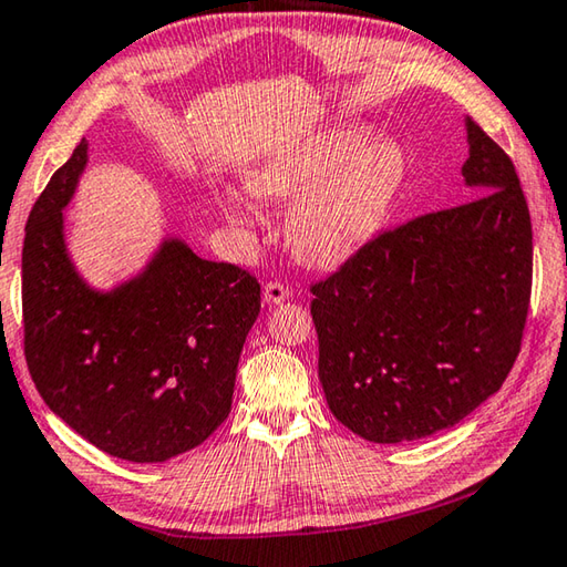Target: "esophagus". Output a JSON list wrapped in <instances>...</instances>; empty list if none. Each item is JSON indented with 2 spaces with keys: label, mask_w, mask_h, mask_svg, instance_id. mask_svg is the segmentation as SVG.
<instances>
[{
  "label": "esophagus",
  "mask_w": 567,
  "mask_h": 567,
  "mask_svg": "<svg viewBox=\"0 0 567 567\" xmlns=\"http://www.w3.org/2000/svg\"><path fill=\"white\" fill-rule=\"evenodd\" d=\"M289 296H291L289 286H284L281 281H268L264 286V301L268 306H271V303H284L286 299H289Z\"/></svg>",
  "instance_id": "esophagus-1"
}]
</instances>
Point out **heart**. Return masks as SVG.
<instances>
[{
  "mask_svg": "<svg viewBox=\"0 0 567 567\" xmlns=\"http://www.w3.org/2000/svg\"><path fill=\"white\" fill-rule=\"evenodd\" d=\"M361 126H329L264 154L246 168L248 194L289 198L286 241L299 261L333 266L379 231L405 176V152L391 136L363 142ZM224 212L246 221L248 202L224 196Z\"/></svg>",
  "mask_w": 567,
  "mask_h": 567,
  "instance_id": "1",
  "label": "heart"
}]
</instances>
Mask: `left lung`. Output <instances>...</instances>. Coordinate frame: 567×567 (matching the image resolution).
Returning <instances> with one entry per match:
<instances>
[{
	"instance_id": "left-lung-1",
	"label": "left lung",
	"mask_w": 567,
	"mask_h": 567,
	"mask_svg": "<svg viewBox=\"0 0 567 567\" xmlns=\"http://www.w3.org/2000/svg\"><path fill=\"white\" fill-rule=\"evenodd\" d=\"M471 202L411 218L311 286L331 413L373 443L453 429L520 353L533 228L511 156L465 118Z\"/></svg>"
}]
</instances>
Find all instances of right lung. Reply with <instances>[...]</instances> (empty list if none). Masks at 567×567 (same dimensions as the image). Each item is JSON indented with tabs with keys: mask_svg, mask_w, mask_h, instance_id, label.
Returning <instances> with one entry per match:
<instances>
[{
	"mask_svg": "<svg viewBox=\"0 0 567 567\" xmlns=\"http://www.w3.org/2000/svg\"><path fill=\"white\" fill-rule=\"evenodd\" d=\"M89 162L82 138L29 214L22 248L24 355L39 395L99 451L164 463L204 443L231 411L261 286L234 264L166 236L112 291L69 256L64 208Z\"/></svg>",
	"mask_w": 567,
	"mask_h": 567,
	"instance_id": "obj_1",
	"label": "right lung"
}]
</instances>
